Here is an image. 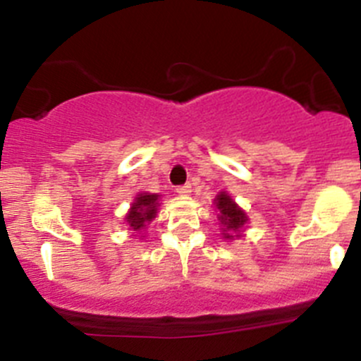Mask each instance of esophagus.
<instances>
[{
	"label": "esophagus",
	"mask_w": 361,
	"mask_h": 361,
	"mask_svg": "<svg viewBox=\"0 0 361 361\" xmlns=\"http://www.w3.org/2000/svg\"><path fill=\"white\" fill-rule=\"evenodd\" d=\"M177 192H179L180 196H189V192H191V185L189 184L179 185V188H177Z\"/></svg>",
	"instance_id": "esophagus-1"
}]
</instances>
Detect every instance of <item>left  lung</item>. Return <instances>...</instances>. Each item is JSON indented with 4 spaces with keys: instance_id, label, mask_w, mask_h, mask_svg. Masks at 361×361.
I'll use <instances>...</instances> for the list:
<instances>
[{
    "instance_id": "8db88e82",
    "label": "left lung",
    "mask_w": 361,
    "mask_h": 361,
    "mask_svg": "<svg viewBox=\"0 0 361 361\" xmlns=\"http://www.w3.org/2000/svg\"><path fill=\"white\" fill-rule=\"evenodd\" d=\"M214 207L217 209V221L221 224V231H223L221 235L224 240H235V238L244 237L249 217L245 210L226 191L217 192V196L214 198Z\"/></svg>"
}]
</instances>
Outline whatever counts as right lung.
Returning <instances> with one entry per match:
<instances>
[{"label":"right lung","mask_w":361,"mask_h":361,"mask_svg":"<svg viewBox=\"0 0 361 361\" xmlns=\"http://www.w3.org/2000/svg\"><path fill=\"white\" fill-rule=\"evenodd\" d=\"M159 198H161V195H158V192H137L126 216H124L128 230L133 231V233L144 231L145 226L151 224V221L158 216ZM133 237H137V235H133Z\"/></svg>","instance_id":"obj_1"}]
</instances>
